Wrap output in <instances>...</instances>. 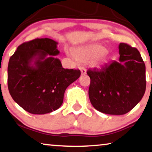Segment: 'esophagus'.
Masks as SVG:
<instances>
[{
    "mask_svg": "<svg viewBox=\"0 0 152 152\" xmlns=\"http://www.w3.org/2000/svg\"><path fill=\"white\" fill-rule=\"evenodd\" d=\"M80 71H81L82 75H85V74H86V69L84 68V67H80Z\"/></svg>",
    "mask_w": 152,
    "mask_h": 152,
    "instance_id": "34e87169",
    "label": "esophagus"
}]
</instances>
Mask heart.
Returning <instances> with one entry per match:
<instances>
[{"label": "heart", "mask_w": 152, "mask_h": 152, "mask_svg": "<svg viewBox=\"0 0 152 152\" xmlns=\"http://www.w3.org/2000/svg\"><path fill=\"white\" fill-rule=\"evenodd\" d=\"M106 51V49L102 45H91L78 47L73 51L67 50V53L77 61L98 67L110 61V56Z\"/></svg>", "instance_id": "b5f03b06"}]
</instances>
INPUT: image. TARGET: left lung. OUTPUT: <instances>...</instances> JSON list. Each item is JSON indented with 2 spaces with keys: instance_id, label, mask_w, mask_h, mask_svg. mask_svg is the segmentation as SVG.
Masks as SVG:
<instances>
[{
  "instance_id": "left-lung-1",
  "label": "left lung",
  "mask_w": 152,
  "mask_h": 152,
  "mask_svg": "<svg viewBox=\"0 0 152 152\" xmlns=\"http://www.w3.org/2000/svg\"><path fill=\"white\" fill-rule=\"evenodd\" d=\"M119 61H112L101 69H88L90 102L104 114L123 115L141 100L145 92V65L140 53L120 43Z\"/></svg>"
}]
</instances>
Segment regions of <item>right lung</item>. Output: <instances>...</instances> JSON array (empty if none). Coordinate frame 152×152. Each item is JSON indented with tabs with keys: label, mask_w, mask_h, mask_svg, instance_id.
<instances>
[{
	"label": "right lung",
	"mask_w": 152,
	"mask_h": 152,
	"mask_svg": "<svg viewBox=\"0 0 152 152\" xmlns=\"http://www.w3.org/2000/svg\"><path fill=\"white\" fill-rule=\"evenodd\" d=\"M58 42L37 38L19 46L8 65V88L13 99L32 114L60 107L66 89L80 76L79 69H64L55 56Z\"/></svg>",
	"instance_id": "obj_1"
}]
</instances>
